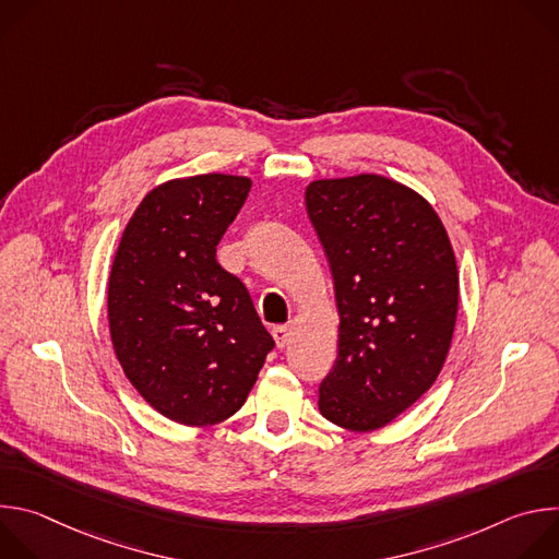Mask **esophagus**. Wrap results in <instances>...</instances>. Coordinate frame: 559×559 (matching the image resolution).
<instances>
[{"label":"esophagus","mask_w":559,"mask_h":559,"mask_svg":"<svg viewBox=\"0 0 559 559\" xmlns=\"http://www.w3.org/2000/svg\"><path fill=\"white\" fill-rule=\"evenodd\" d=\"M272 336H274V341H276V347L283 349V347H287V343H289L292 328H289V325H278V328L272 330Z\"/></svg>","instance_id":"obj_1"}]
</instances>
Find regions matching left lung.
Returning <instances> with one entry per match:
<instances>
[{"instance_id":"1","label":"left lung","mask_w":559,"mask_h":559,"mask_svg":"<svg viewBox=\"0 0 559 559\" xmlns=\"http://www.w3.org/2000/svg\"><path fill=\"white\" fill-rule=\"evenodd\" d=\"M338 307V358L318 389L330 423L367 433L429 391L451 349L460 276L433 205L380 175L305 190Z\"/></svg>"}]
</instances>
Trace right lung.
Listing matches in <instances>:
<instances>
[{
  "label": "right lung",
  "mask_w": 559,
  "mask_h": 559,
  "mask_svg": "<svg viewBox=\"0 0 559 559\" xmlns=\"http://www.w3.org/2000/svg\"><path fill=\"white\" fill-rule=\"evenodd\" d=\"M252 181L194 175L152 188L108 276L115 356L143 401L183 427H212L248 401L274 347L246 285L216 246Z\"/></svg>",
  "instance_id": "add662e5"
}]
</instances>
